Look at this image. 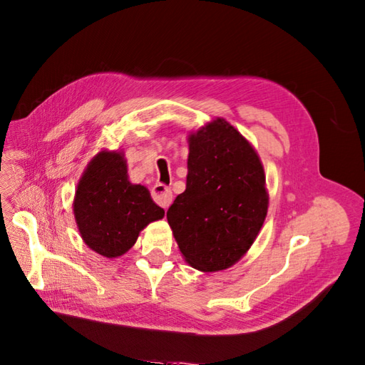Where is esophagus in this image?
<instances>
[{
	"instance_id": "obj_1",
	"label": "esophagus",
	"mask_w": 365,
	"mask_h": 365,
	"mask_svg": "<svg viewBox=\"0 0 365 365\" xmlns=\"http://www.w3.org/2000/svg\"><path fill=\"white\" fill-rule=\"evenodd\" d=\"M151 194H153V199L155 200V203L160 205L162 208H165V210L170 208V205L173 202V192L170 188H168V186H165L163 183H157L153 188Z\"/></svg>"
}]
</instances>
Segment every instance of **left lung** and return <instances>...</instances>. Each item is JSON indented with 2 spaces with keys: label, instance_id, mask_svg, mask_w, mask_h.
<instances>
[{
  "label": "left lung",
  "instance_id": "8db88e82",
  "mask_svg": "<svg viewBox=\"0 0 365 365\" xmlns=\"http://www.w3.org/2000/svg\"><path fill=\"white\" fill-rule=\"evenodd\" d=\"M186 190L166 212L183 259L203 273L222 272L247 255L268 211L264 165L225 118L188 134Z\"/></svg>",
  "mask_w": 365,
  "mask_h": 365
}]
</instances>
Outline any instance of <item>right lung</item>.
Returning a JSON list of instances; mask_svg holds the SVG:
<instances>
[{"mask_svg": "<svg viewBox=\"0 0 365 365\" xmlns=\"http://www.w3.org/2000/svg\"><path fill=\"white\" fill-rule=\"evenodd\" d=\"M72 207L83 242L108 259L123 256L140 231L165 216L146 186L130 183L125 153L108 149L88 163Z\"/></svg>", "mask_w": 365, "mask_h": 365, "instance_id": "obj_1", "label": "right lung"}]
</instances>
